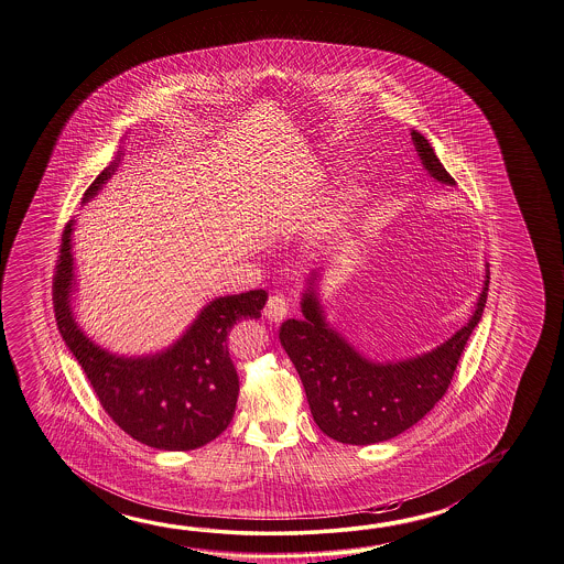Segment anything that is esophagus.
<instances>
[{
    "label": "esophagus",
    "mask_w": 564,
    "mask_h": 564,
    "mask_svg": "<svg viewBox=\"0 0 564 564\" xmlns=\"http://www.w3.org/2000/svg\"><path fill=\"white\" fill-rule=\"evenodd\" d=\"M288 307H290V304H288L286 297L282 296V294H274V296L268 297L264 316L270 322H282V319L286 318Z\"/></svg>",
    "instance_id": "esophagus-1"
}]
</instances>
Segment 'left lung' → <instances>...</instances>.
Here are the masks:
<instances>
[{
  "mask_svg": "<svg viewBox=\"0 0 564 564\" xmlns=\"http://www.w3.org/2000/svg\"><path fill=\"white\" fill-rule=\"evenodd\" d=\"M421 163L433 178L455 185L430 141L411 131ZM302 300L304 319H286L280 344L304 383L310 411L319 430L349 445L388 441L413 427L449 390L467 339L487 304L489 274L467 326L440 348L398 364H373L361 358L346 339L328 328L312 288Z\"/></svg>",
  "mask_w": 564,
  "mask_h": 564,
  "instance_id": "8db88e82",
  "label": "left lung"
}]
</instances>
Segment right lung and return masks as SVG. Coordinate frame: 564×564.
Wrapping results in <instances>:
<instances>
[{
  "instance_id": "obj_1",
  "label": "right lung",
  "mask_w": 564,
  "mask_h": 564,
  "mask_svg": "<svg viewBox=\"0 0 564 564\" xmlns=\"http://www.w3.org/2000/svg\"><path fill=\"white\" fill-rule=\"evenodd\" d=\"M117 163L83 195H97ZM69 220L63 228L53 274V310L67 348L79 361L102 410L133 440L164 451H188L216 440L235 415L238 373L226 339L236 322L260 318L264 290L218 297L200 312L173 348L151 358H117L95 346L72 314L73 258Z\"/></svg>"
}]
</instances>
